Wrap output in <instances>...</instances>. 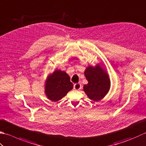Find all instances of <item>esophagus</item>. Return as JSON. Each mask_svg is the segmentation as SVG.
Instances as JSON below:
<instances>
[{
	"instance_id": "obj_1",
	"label": "esophagus",
	"mask_w": 146,
	"mask_h": 146,
	"mask_svg": "<svg viewBox=\"0 0 146 146\" xmlns=\"http://www.w3.org/2000/svg\"><path fill=\"white\" fill-rule=\"evenodd\" d=\"M81 87H82V85H81L80 84H79V83H77V84H75V85H74V86H73L74 89L77 90H78L80 89Z\"/></svg>"
}]
</instances>
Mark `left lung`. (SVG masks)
Masks as SVG:
<instances>
[{
  "label": "left lung",
  "instance_id": "obj_1",
  "mask_svg": "<svg viewBox=\"0 0 146 146\" xmlns=\"http://www.w3.org/2000/svg\"><path fill=\"white\" fill-rule=\"evenodd\" d=\"M84 73L88 84L84 85V90L88 98L94 101L103 99L109 92L111 85L106 71L99 64H97L95 67L88 66Z\"/></svg>",
  "mask_w": 146,
  "mask_h": 146
}]
</instances>
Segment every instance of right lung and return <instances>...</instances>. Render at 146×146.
I'll return each mask as SVG.
<instances>
[{
    "label": "right lung",
    "mask_w": 146,
    "mask_h": 146,
    "mask_svg": "<svg viewBox=\"0 0 146 146\" xmlns=\"http://www.w3.org/2000/svg\"><path fill=\"white\" fill-rule=\"evenodd\" d=\"M73 87L70 76L65 71L57 70L47 76L45 84V93L48 99L56 102L64 98Z\"/></svg>",
    "instance_id": "add662e5"
}]
</instances>
